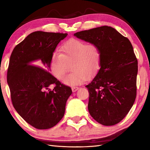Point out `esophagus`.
I'll use <instances>...</instances> for the list:
<instances>
[{
  "mask_svg": "<svg viewBox=\"0 0 150 150\" xmlns=\"http://www.w3.org/2000/svg\"><path fill=\"white\" fill-rule=\"evenodd\" d=\"M79 87H72V88H71V90H72V91H73V92L77 91L79 90Z\"/></svg>",
  "mask_w": 150,
  "mask_h": 150,
  "instance_id": "esophagus-1",
  "label": "esophagus"
}]
</instances>
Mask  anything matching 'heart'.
Returning <instances> with one entry per match:
<instances>
[{
	"label": "heart",
	"mask_w": 150,
	"mask_h": 150,
	"mask_svg": "<svg viewBox=\"0 0 150 150\" xmlns=\"http://www.w3.org/2000/svg\"><path fill=\"white\" fill-rule=\"evenodd\" d=\"M61 54L54 53L51 57L50 67L54 76L62 80L71 64V72L63 82L74 86L97 72L101 61L100 50L95 44H88L84 41L72 39L60 48Z\"/></svg>",
	"instance_id": "heart-1"
}]
</instances>
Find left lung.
<instances>
[{
  "mask_svg": "<svg viewBox=\"0 0 150 150\" xmlns=\"http://www.w3.org/2000/svg\"><path fill=\"white\" fill-rule=\"evenodd\" d=\"M97 45L100 50V68L86 86L90 97L88 111L104 126L122 120L133 106L137 94V60L128 39L115 28L103 26L74 34Z\"/></svg>",
  "mask_w": 150,
  "mask_h": 150,
  "instance_id": "left-lung-1",
  "label": "left lung"
}]
</instances>
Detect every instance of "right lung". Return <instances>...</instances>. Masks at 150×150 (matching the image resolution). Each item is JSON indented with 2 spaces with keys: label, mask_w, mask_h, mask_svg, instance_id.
Returning a JSON list of instances; mask_svg holds the SVG:
<instances>
[{
  "label": "right lung",
  "mask_w": 150,
  "mask_h": 150,
  "mask_svg": "<svg viewBox=\"0 0 150 150\" xmlns=\"http://www.w3.org/2000/svg\"><path fill=\"white\" fill-rule=\"evenodd\" d=\"M67 35L35 31L15 47L9 59L7 81L12 104L19 115L37 129L55 126L64 117L72 93L70 87L50 73L51 57ZM52 84L56 85L53 91Z\"/></svg>",
  "instance_id": "add662e5"
}]
</instances>
